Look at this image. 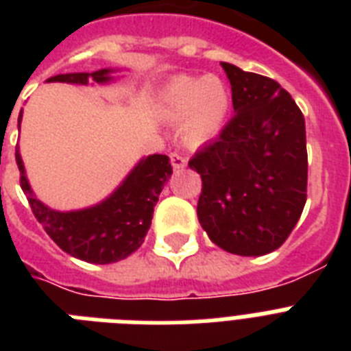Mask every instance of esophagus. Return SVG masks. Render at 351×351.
I'll list each match as a JSON object with an SVG mask.
<instances>
[{
	"label": "esophagus",
	"instance_id": "34e87169",
	"mask_svg": "<svg viewBox=\"0 0 351 351\" xmlns=\"http://www.w3.org/2000/svg\"><path fill=\"white\" fill-rule=\"evenodd\" d=\"M171 165H173V169L180 171V169H184V167H186V165H187V160L184 158L182 154L171 153Z\"/></svg>",
	"mask_w": 351,
	"mask_h": 351
}]
</instances>
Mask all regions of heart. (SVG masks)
Wrapping results in <instances>:
<instances>
[{"label": "heart", "mask_w": 351, "mask_h": 351, "mask_svg": "<svg viewBox=\"0 0 351 351\" xmlns=\"http://www.w3.org/2000/svg\"><path fill=\"white\" fill-rule=\"evenodd\" d=\"M231 109V93L215 74L180 76L160 93L156 112L169 123L182 121V138L202 145L222 131Z\"/></svg>", "instance_id": "b5f03b06"}]
</instances>
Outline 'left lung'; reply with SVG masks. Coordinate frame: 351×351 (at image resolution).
Instances as JSON below:
<instances>
[{"instance_id":"1","label":"left lung","mask_w":351,"mask_h":351,"mask_svg":"<svg viewBox=\"0 0 351 351\" xmlns=\"http://www.w3.org/2000/svg\"><path fill=\"white\" fill-rule=\"evenodd\" d=\"M220 65L234 117L189 160L202 176L198 222L222 250L261 256L284 244L304 209V117L275 80Z\"/></svg>"}]
</instances>
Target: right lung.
<instances>
[{
    "mask_svg": "<svg viewBox=\"0 0 351 351\" xmlns=\"http://www.w3.org/2000/svg\"><path fill=\"white\" fill-rule=\"evenodd\" d=\"M114 69H100L95 73L58 74L47 82L76 85L95 82L104 85L114 80ZM21 117L23 111L19 112L18 127ZM16 164L21 175V189L47 234L65 253L93 264L123 261L143 244L158 195L173 175L169 156L149 154L129 171L120 186L101 202L74 211H56L45 206L32 191L19 149H16Z\"/></svg>",
    "mask_w": 351,
    "mask_h": 351,
    "instance_id": "1",
    "label": "right lung"
}]
</instances>
